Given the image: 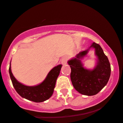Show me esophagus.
<instances>
[{"label": "esophagus", "instance_id": "1", "mask_svg": "<svg viewBox=\"0 0 123 123\" xmlns=\"http://www.w3.org/2000/svg\"><path fill=\"white\" fill-rule=\"evenodd\" d=\"M67 60H68V57H67V56H64V57L62 59V60H61L62 64H63V65H66V64H67Z\"/></svg>", "mask_w": 123, "mask_h": 123}]
</instances>
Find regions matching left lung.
Instances as JSON below:
<instances>
[{
  "mask_svg": "<svg viewBox=\"0 0 123 123\" xmlns=\"http://www.w3.org/2000/svg\"><path fill=\"white\" fill-rule=\"evenodd\" d=\"M91 48H94L97 57L96 66L92 70L85 68L81 62ZM67 63L71 67L70 78L73 86L81 94L87 96L97 94L109 80L111 68L108 58L100 45L95 42L88 49L80 52Z\"/></svg>",
  "mask_w": 123,
  "mask_h": 123,
  "instance_id": "left-lung-1",
  "label": "left lung"
}]
</instances>
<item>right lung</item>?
Returning <instances> with one entry per match:
<instances>
[{"label":"right lung","mask_w":123,"mask_h":123,"mask_svg":"<svg viewBox=\"0 0 123 123\" xmlns=\"http://www.w3.org/2000/svg\"><path fill=\"white\" fill-rule=\"evenodd\" d=\"M62 64L53 67L48 74L43 82L35 86H27L20 83L14 77L10 63L9 74L12 84L16 92L23 98L34 102H42L53 95L56 80L61 70Z\"/></svg>","instance_id":"add662e5"}]
</instances>
